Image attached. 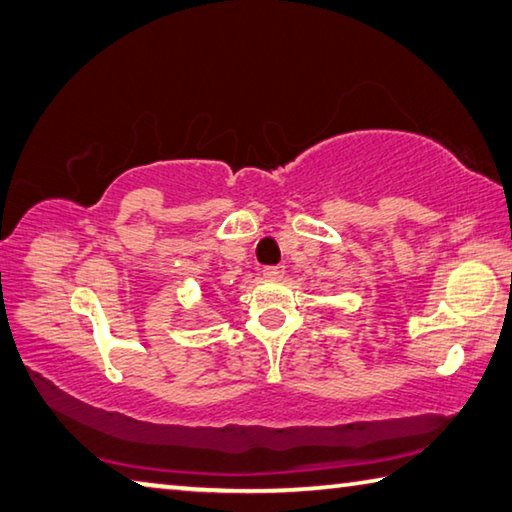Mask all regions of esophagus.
<instances>
[{"label":"esophagus","mask_w":512,"mask_h":512,"mask_svg":"<svg viewBox=\"0 0 512 512\" xmlns=\"http://www.w3.org/2000/svg\"><path fill=\"white\" fill-rule=\"evenodd\" d=\"M283 274H285L283 267H265V270H263L265 279H281Z\"/></svg>","instance_id":"obj_1"}]
</instances>
